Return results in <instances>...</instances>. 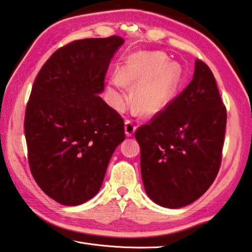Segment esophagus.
Returning <instances> with one entry per match:
<instances>
[{"label": "esophagus", "instance_id": "esophagus-1", "mask_svg": "<svg viewBox=\"0 0 252 252\" xmlns=\"http://www.w3.org/2000/svg\"><path fill=\"white\" fill-rule=\"evenodd\" d=\"M136 124L131 121H126L125 122V132H126V136H132L133 132L136 131Z\"/></svg>", "mask_w": 252, "mask_h": 252}]
</instances>
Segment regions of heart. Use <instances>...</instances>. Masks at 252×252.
<instances>
[{
	"label": "heart",
	"instance_id": "obj_1",
	"mask_svg": "<svg viewBox=\"0 0 252 252\" xmlns=\"http://www.w3.org/2000/svg\"><path fill=\"white\" fill-rule=\"evenodd\" d=\"M165 63L166 58L158 53H142L128 60L109 88L116 109H123L129 100V94L123 84L139 83L133 95L138 112L143 115L160 112L172 97L181 76L176 64Z\"/></svg>",
	"mask_w": 252,
	"mask_h": 252
}]
</instances>
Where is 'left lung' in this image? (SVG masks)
<instances>
[{
  "label": "left lung",
  "instance_id": "obj_1",
  "mask_svg": "<svg viewBox=\"0 0 252 252\" xmlns=\"http://www.w3.org/2000/svg\"><path fill=\"white\" fill-rule=\"evenodd\" d=\"M226 120L213 73L197 60L190 84L135 132L143 185L153 201L177 209L208 190L222 162Z\"/></svg>",
  "mask_w": 252,
  "mask_h": 252
}]
</instances>
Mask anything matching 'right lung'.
Segmentation results:
<instances>
[{
	"mask_svg": "<svg viewBox=\"0 0 252 252\" xmlns=\"http://www.w3.org/2000/svg\"><path fill=\"white\" fill-rule=\"evenodd\" d=\"M119 35L75 40L40 69L26 106L25 137L32 176L56 202L78 205L100 190L124 120L99 95Z\"/></svg>",
	"mask_w": 252,
	"mask_h": 252,
	"instance_id": "obj_1",
	"label": "right lung"
}]
</instances>
